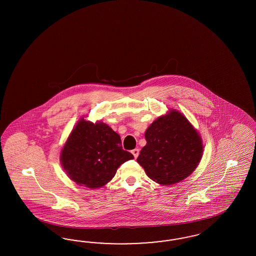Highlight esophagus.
<instances>
[{
	"mask_svg": "<svg viewBox=\"0 0 256 256\" xmlns=\"http://www.w3.org/2000/svg\"><path fill=\"white\" fill-rule=\"evenodd\" d=\"M132 155L134 156V158H138V156H139L140 150L138 148H135V149H133L132 151Z\"/></svg>",
	"mask_w": 256,
	"mask_h": 256,
	"instance_id": "34e87169",
	"label": "esophagus"
}]
</instances>
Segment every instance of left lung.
<instances>
[{"instance_id": "left-lung-1", "label": "left lung", "mask_w": 256, "mask_h": 256, "mask_svg": "<svg viewBox=\"0 0 256 256\" xmlns=\"http://www.w3.org/2000/svg\"><path fill=\"white\" fill-rule=\"evenodd\" d=\"M146 144L137 162L148 178L162 186H170L190 176L202 156L199 132L178 110L172 108L158 117L146 130Z\"/></svg>"}]
</instances>
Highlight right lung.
Here are the masks:
<instances>
[{
    "instance_id": "1",
    "label": "right lung",
    "mask_w": 256,
    "mask_h": 256,
    "mask_svg": "<svg viewBox=\"0 0 256 256\" xmlns=\"http://www.w3.org/2000/svg\"><path fill=\"white\" fill-rule=\"evenodd\" d=\"M132 158L122 148L119 134L101 121L93 123L84 117L70 132L60 153L68 176L78 186L93 190L105 186L119 166Z\"/></svg>"
}]
</instances>
